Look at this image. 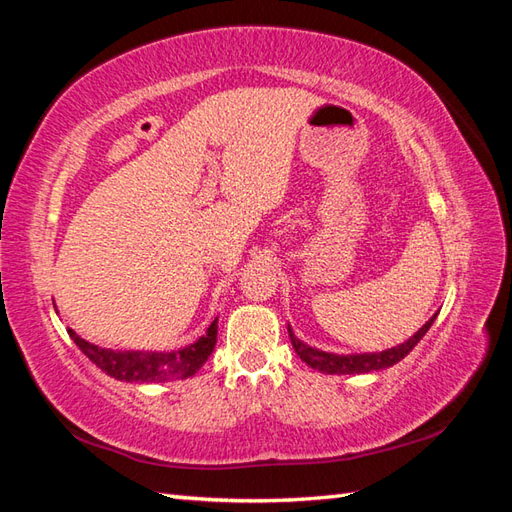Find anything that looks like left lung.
<instances>
[{"label": "left lung", "mask_w": 512, "mask_h": 512, "mask_svg": "<svg viewBox=\"0 0 512 512\" xmlns=\"http://www.w3.org/2000/svg\"><path fill=\"white\" fill-rule=\"evenodd\" d=\"M438 312L433 314V317L422 325V328L411 336L409 341H405L402 345L396 347H389L385 352H374V354H332V352H323L317 350V347H310L303 341H299L295 332L290 330L288 325V334H290V341L292 347H295V352L299 354V358L303 363H308L312 369H319L323 374H367V372H378V369H387L391 365H396L398 361H402L413 347L420 343V339L424 334L429 332L431 323L436 321Z\"/></svg>", "instance_id": "left-lung-1"}]
</instances>
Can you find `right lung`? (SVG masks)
Returning a JSON list of instances; mask_svg holds the SVG:
<instances>
[{"label":"right lung","instance_id":"obj_1","mask_svg":"<svg viewBox=\"0 0 512 512\" xmlns=\"http://www.w3.org/2000/svg\"><path fill=\"white\" fill-rule=\"evenodd\" d=\"M70 339L90 361L101 367L107 376L127 383H162V380L189 378L206 363L217 343V319L209 325L198 341L176 352H118L105 350L81 339L74 330H68Z\"/></svg>","mask_w":512,"mask_h":512}]
</instances>
